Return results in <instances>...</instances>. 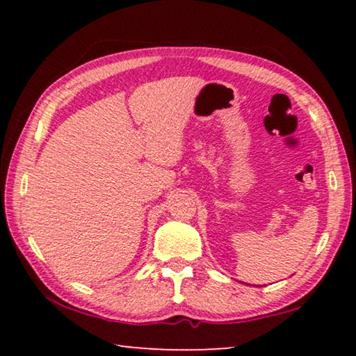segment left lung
<instances>
[{
	"label": "left lung",
	"instance_id": "8db88e82",
	"mask_svg": "<svg viewBox=\"0 0 356 356\" xmlns=\"http://www.w3.org/2000/svg\"><path fill=\"white\" fill-rule=\"evenodd\" d=\"M240 282H242V281H240ZM242 284H246V286H248V282H242Z\"/></svg>",
	"mask_w": 356,
	"mask_h": 356
}]
</instances>
